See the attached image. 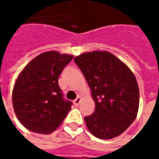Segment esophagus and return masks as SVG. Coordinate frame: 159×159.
<instances>
[{"mask_svg": "<svg viewBox=\"0 0 159 159\" xmlns=\"http://www.w3.org/2000/svg\"><path fill=\"white\" fill-rule=\"evenodd\" d=\"M80 102H81V97H79V96L77 97L76 100L73 101V103H74V105H75L76 107H77V106L79 105Z\"/></svg>", "mask_w": 159, "mask_h": 159, "instance_id": "obj_1", "label": "esophagus"}]
</instances>
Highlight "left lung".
I'll return each instance as SVG.
<instances>
[{"label":"left lung","mask_w":159,"mask_h":159,"mask_svg":"<svg viewBox=\"0 0 159 159\" xmlns=\"http://www.w3.org/2000/svg\"><path fill=\"white\" fill-rule=\"evenodd\" d=\"M85 76L95 103L84 117L89 131L100 139L118 136L130 126L139 109V87L128 66L107 51L84 52L74 59Z\"/></svg>","instance_id":"8db88e82"}]
</instances>
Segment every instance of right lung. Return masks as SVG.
<instances>
[{
  "instance_id": "obj_1",
  "label": "right lung",
  "mask_w": 159,
  "mask_h": 159,
  "mask_svg": "<svg viewBox=\"0 0 159 159\" xmlns=\"http://www.w3.org/2000/svg\"><path fill=\"white\" fill-rule=\"evenodd\" d=\"M73 59L56 51L42 52L24 68L12 90V105L19 122L27 129L50 134L70 110L59 86V76Z\"/></svg>"
}]
</instances>
